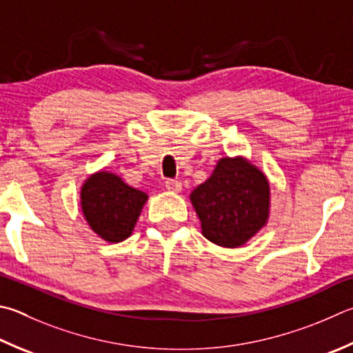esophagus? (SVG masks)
I'll use <instances>...</instances> for the list:
<instances>
[{
	"label": "esophagus",
	"instance_id": "1",
	"mask_svg": "<svg viewBox=\"0 0 353 353\" xmlns=\"http://www.w3.org/2000/svg\"><path fill=\"white\" fill-rule=\"evenodd\" d=\"M165 187H166V190H168V191H172V193H179V191L182 190L181 182L176 181V179H166Z\"/></svg>",
	"mask_w": 353,
	"mask_h": 353
}]
</instances>
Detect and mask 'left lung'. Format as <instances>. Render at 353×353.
<instances>
[{
  "label": "left lung",
  "instance_id": "1",
  "mask_svg": "<svg viewBox=\"0 0 353 353\" xmlns=\"http://www.w3.org/2000/svg\"><path fill=\"white\" fill-rule=\"evenodd\" d=\"M267 177L243 159H221L207 182L191 193L205 238L221 247H239L265 225Z\"/></svg>",
  "mask_w": 353,
  "mask_h": 353
}]
</instances>
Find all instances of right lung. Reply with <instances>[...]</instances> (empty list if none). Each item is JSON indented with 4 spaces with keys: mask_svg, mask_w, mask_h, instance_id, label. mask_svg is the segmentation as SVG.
<instances>
[{
    "mask_svg": "<svg viewBox=\"0 0 353 353\" xmlns=\"http://www.w3.org/2000/svg\"><path fill=\"white\" fill-rule=\"evenodd\" d=\"M146 199L143 191L106 171L89 177L81 188L83 214L89 227L108 242H121L131 234Z\"/></svg>",
    "mask_w": 353,
    "mask_h": 353,
    "instance_id": "right-lung-1",
    "label": "right lung"
}]
</instances>
